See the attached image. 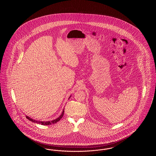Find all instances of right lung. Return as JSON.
Instances as JSON below:
<instances>
[{
  "mask_svg": "<svg viewBox=\"0 0 156 156\" xmlns=\"http://www.w3.org/2000/svg\"><path fill=\"white\" fill-rule=\"evenodd\" d=\"M64 109L63 110V112H62L61 115L59 116V117H58V118L54 119V120H51V121H48V122H41V121H38V120H34V119L30 118V117L27 116H26V118L29 119L30 121H31L33 122H34V123H38V124H41L42 125H51V124H55L57 122H58L59 120L62 118V116L64 115Z\"/></svg>",
  "mask_w": 156,
  "mask_h": 156,
  "instance_id": "right-lung-1",
  "label": "right lung"
}]
</instances>
